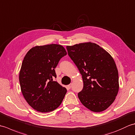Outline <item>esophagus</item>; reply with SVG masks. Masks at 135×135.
<instances>
[{
    "label": "esophagus",
    "mask_w": 135,
    "mask_h": 135,
    "mask_svg": "<svg viewBox=\"0 0 135 135\" xmlns=\"http://www.w3.org/2000/svg\"><path fill=\"white\" fill-rule=\"evenodd\" d=\"M71 86H72V84H70V85H68V86H67V88H68V89H71Z\"/></svg>",
    "instance_id": "34e87169"
}]
</instances>
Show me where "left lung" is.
<instances>
[{"label":"left lung","instance_id":"obj_1","mask_svg":"<svg viewBox=\"0 0 135 135\" xmlns=\"http://www.w3.org/2000/svg\"><path fill=\"white\" fill-rule=\"evenodd\" d=\"M66 48L82 75L84 87L78 94L80 101L91 111H104L115 100L119 90L118 72L113 58L91 42Z\"/></svg>","mask_w":135,"mask_h":135}]
</instances>
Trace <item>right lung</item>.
Wrapping results in <instances>:
<instances>
[{"mask_svg":"<svg viewBox=\"0 0 135 135\" xmlns=\"http://www.w3.org/2000/svg\"><path fill=\"white\" fill-rule=\"evenodd\" d=\"M61 45L36 46L28 51L19 74L21 92L31 107L41 113L55 110L61 104L67 89L58 82L55 68L67 55Z\"/></svg>","mask_w":135,"mask_h":135,"instance_id":"right-lung-1","label":"right lung"}]
</instances>
